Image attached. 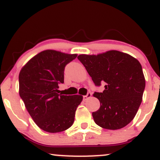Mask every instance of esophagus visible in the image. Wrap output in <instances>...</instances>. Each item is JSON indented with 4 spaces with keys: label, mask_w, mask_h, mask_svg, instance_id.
<instances>
[{
    "label": "esophagus",
    "mask_w": 160,
    "mask_h": 160,
    "mask_svg": "<svg viewBox=\"0 0 160 160\" xmlns=\"http://www.w3.org/2000/svg\"><path fill=\"white\" fill-rule=\"evenodd\" d=\"M91 97V93H88L87 95H85V96H83V100H88V98H90Z\"/></svg>",
    "instance_id": "esophagus-1"
}]
</instances>
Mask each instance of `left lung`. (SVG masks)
<instances>
[{"instance_id": "1", "label": "left lung", "mask_w": 160, "mask_h": 160, "mask_svg": "<svg viewBox=\"0 0 160 160\" xmlns=\"http://www.w3.org/2000/svg\"><path fill=\"white\" fill-rule=\"evenodd\" d=\"M83 64L96 86L105 83L103 92H94L100 109L92 112L95 123L116 130L126 126L137 113L145 88L142 66L128 53L109 51L98 55L81 54Z\"/></svg>"}]
</instances>
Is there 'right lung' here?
<instances>
[{"label":"right lung","mask_w":160,"mask_h":160,"mask_svg":"<svg viewBox=\"0 0 160 160\" xmlns=\"http://www.w3.org/2000/svg\"><path fill=\"white\" fill-rule=\"evenodd\" d=\"M77 54L46 50L38 53L22 68L19 75V96L35 124L50 133L63 132L74 122L81 95L60 94L64 69Z\"/></svg>","instance_id":"right-lung-1"}]
</instances>
